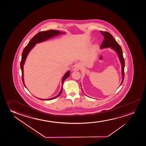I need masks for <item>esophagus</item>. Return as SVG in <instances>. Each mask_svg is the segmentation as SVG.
Here are the masks:
<instances>
[{
    "label": "esophagus",
    "mask_w": 146,
    "mask_h": 146,
    "mask_svg": "<svg viewBox=\"0 0 146 146\" xmlns=\"http://www.w3.org/2000/svg\"><path fill=\"white\" fill-rule=\"evenodd\" d=\"M81 65L79 63H76L72 67V69L73 71H79L80 69Z\"/></svg>",
    "instance_id": "1"
}]
</instances>
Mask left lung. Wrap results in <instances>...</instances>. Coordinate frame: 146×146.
I'll return each mask as SVG.
<instances>
[{
  "mask_svg": "<svg viewBox=\"0 0 146 146\" xmlns=\"http://www.w3.org/2000/svg\"><path fill=\"white\" fill-rule=\"evenodd\" d=\"M100 33L104 36V40H103L102 44L100 45V48L110 47L117 53L118 56L119 58L121 64V68H122L121 72H122V80L121 84L120 85L121 86L123 83L124 78V67H125V60L123 58L122 50L119 44H118L117 42L116 41L113 36H112L110 33L103 32V31H100ZM82 90L83 91L82 88Z\"/></svg>",
  "mask_w": 146,
  "mask_h": 146,
  "instance_id": "8db88e82",
  "label": "left lung"
}]
</instances>
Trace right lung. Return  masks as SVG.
<instances>
[{"mask_svg":"<svg viewBox=\"0 0 146 146\" xmlns=\"http://www.w3.org/2000/svg\"><path fill=\"white\" fill-rule=\"evenodd\" d=\"M61 34H64V32H62L60 31H59L57 30H48L46 31H44V32H40L38 33L33 38L31 39L30 41L29 42L27 46L25 47V48L23 50V52L22 54V59H21V63H20V67H21V71H22V81H23L24 85L25 86L24 84V70H23V66L25 63V60L26 59L27 56L29 52L31 50L33 47H34L36 44L41 42H44L46 40L49 39L50 38H52L53 36H57ZM70 75V71H68L65 74L64 76L63 77L62 79V87L61 89V91L56 96V97H53L50 99H46V100H51L53 99L56 98L58 97L62 92L63 89V84L64 81L65 79H66ZM40 100H46L44 99H38Z\"/></svg>","mask_w":146,"mask_h":146,"instance_id":"1","label":"right lung"}]
</instances>
